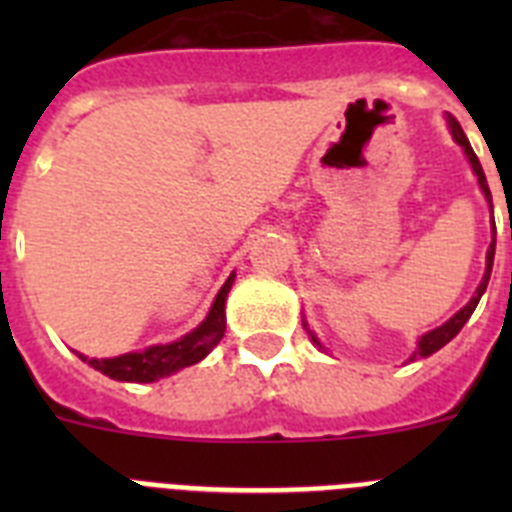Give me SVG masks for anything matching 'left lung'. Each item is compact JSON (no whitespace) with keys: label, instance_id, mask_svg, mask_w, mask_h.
<instances>
[{"label":"left lung","instance_id":"obj_1","mask_svg":"<svg viewBox=\"0 0 512 512\" xmlns=\"http://www.w3.org/2000/svg\"><path fill=\"white\" fill-rule=\"evenodd\" d=\"M446 125H449V130H451V138H454L456 143H459V146L464 148V156H467V161H469V164H472V171H474V176H477L479 189H482V194H485L487 205L492 207V194H490V187H487L485 171H482V164H479V158L474 156V151H472V146H469L467 135H464V130H461V125H459V122H456V117L446 115ZM492 228H495V220H492ZM492 261H495V238H492L490 248H487L485 277H482V282H479V287H477V292H474V295H472V300H469L467 305L461 307V310L456 312V315H451V318L446 320V323H443V325H438V328H433V330H428V333H423V336L418 338V348H415V351H413V356H410L408 361H415V359H425V356L436 354L438 348H443V346H446V343H449L451 338H454L456 333H459V330L464 328V323H467V320L472 318L474 307L479 305V297L485 295L487 282H490V274H492ZM302 325H305V330H307V336H310V341L315 343V346H318V348H323V343L318 341V336H315V333H312V330L307 328V320H302Z\"/></svg>","mask_w":512,"mask_h":512}]
</instances>
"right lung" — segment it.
<instances>
[{"label": "right lung", "instance_id": "1", "mask_svg": "<svg viewBox=\"0 0 512 512\" xmlns=\"http://www.w3.org/2000/svg\"><path fill=\"white\" fill-rule=\"evenodd\" d=\"M235 282V274L225 279L220 292L215 295L207 318L202 320L187 336L176 338L171 343H158L143 351H130V354L112 356V359H89L84 354H76L81 361H87L92 369L102 372L104 377L117 379V382H158V379L171 377L184 366H192L205 359L217 343L225 336V300Z\"/></svg>", "mask_w": 512, "mask_h": 512}]
</instances>
